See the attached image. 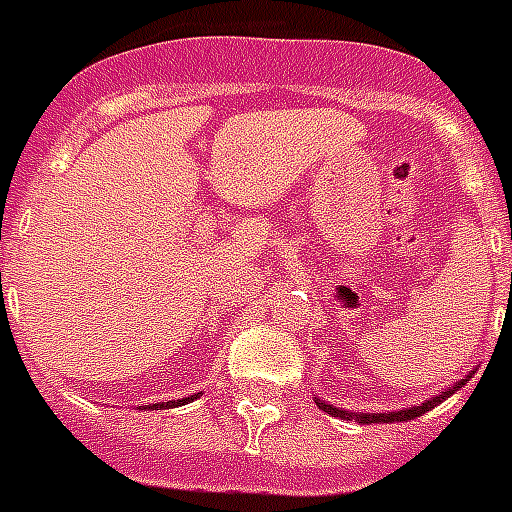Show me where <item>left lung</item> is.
<instances>
[{"label": "left lung", "mask_w": 512, "mask_h": 512, "mask_svg": "<svg viewBox=\"0 0 512 512\" xmlns=\"http://www.w3.org/2000/svg\"><path fill=\"white\" fill-rule=\"evenodd\" d=\"M476 372H470L465 380H457V385H452V388L441 390L438 396L428 398V401H422V404L417 406H404V409H398V412H348V409H340V406H332L329 401H321V398H316V404H319V409H324L327 414H332V417H340V420H356V422H364V425H372V422H406V420H414V417H422L425 412H430L433 406H438L441 401H446V398L452 396L454 390H460L465 382L470 380Z\"/></svg>", "instance_id": "1"}]
</instances>
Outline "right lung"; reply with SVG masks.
Wrapping results in <instances>:
<instances>
[{"label": "right lung", "mask_w": 512, "mask_h": 512, "mask_svg": "<svg viewBox=\"0 0 512 512\" xmlns=\"http://www.w3.org/2000/svg\"><path fill=\"white\" fill-rule=\"evenodd\" d=\"M193 398H199V393H196V396H188V398H177V401H156V404H148L146 409H175V406L191 404Z\"/></svg>", "instance_id": "obj_1"}]
</instances>
